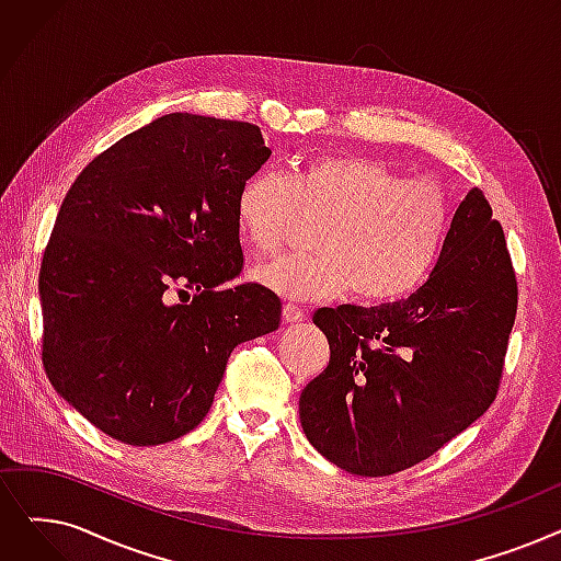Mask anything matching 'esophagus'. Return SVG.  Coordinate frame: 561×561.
Masks as SVG:
<instances>
[{"instance_id":"1","label":"esophagus","mask_w":561,"mask_h":561,"mask_svg":"<svg viewBox=\"0 0 561 561\" xmlns=\"http://www.w3.org/2000/svg\"><path fill=\"white\" fill-rule=\"evenodd\" d=\"M282 316H284L286 323H300V321H305V311L298 305H294V302H286L284 305Z\"/></svg>"}]
</instances>
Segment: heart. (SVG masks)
I'll return each instance as SVG.
<instances>
[{
	"label": "heart",
	"mask_w": 561,
	"mask_h": 561,
	"mask_svg": "<svg viewBox=\"0 0 561 561\" xmlns=\"http://www.w3.org/2000/svg\"><path fill=\"white\" fill-rule=\"evenodd\" d=\"M300 217L325 220L319 254H282L252 277L275 294L316 302L348 294L364 305L408 298L443 256L454 222L447 187L408 181L397 169L362 156H321L290 179L259 169L240 183L236 225L259 252L275 250Z\"/></svg>",
	"instance_id": "1"
}]
</instances>
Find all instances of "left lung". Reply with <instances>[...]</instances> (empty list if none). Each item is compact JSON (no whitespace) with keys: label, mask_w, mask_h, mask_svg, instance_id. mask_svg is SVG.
<instances>
[{"label":"left lung","mask_w":561,"mask_h":561,"mask_svg":"<svg viewBox=\"0 0 561 561\" xmlns=\"http://www.w3.org/2000/svg\"><path fill=\"white\" fill-rule=\"evenodd\" d=\"M516 309L504 231L472 187L440 261L410 298L313 313L330 362L300 394L307 440L359 477L417 466L495 401Z\"/></svg>","instance_id":"obj_1"}]
</instances>
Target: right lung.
Wrapping results in <instances>:
<instances>
[{
    "label": "right lung",
    "mask_w": 561,
    "mask_h": 561,
    "mask_svg": "<svg viewBox=\"0 0 561 561\" xmlns=\"http://www.w3.org/2000/svg\"><path fill=\"white\" fill-rule=\"evenodd\" d=\"M271 158L245 121L164 114L70 185L41 263L43 367L114 440L199 426L231 351L279 328L282 302L240 275V183ZM194 289L190 306L169 304Z\"/></svg>",
    "instance_id": "1"
}]
</instances>
